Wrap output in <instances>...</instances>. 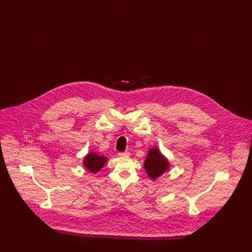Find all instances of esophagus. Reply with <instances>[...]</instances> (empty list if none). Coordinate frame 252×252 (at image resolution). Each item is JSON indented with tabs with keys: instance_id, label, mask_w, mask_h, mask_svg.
Segmentation results:
<instances>
[{
	"instance_id": "34e87169",
	"label": "esophagus",
	"mask_w": 252,
	"mask_h": 252,
	"mask_svg": "<svg viewBox=\"0 0 252 252\" xmlns=\"http://www.w3.org/2000/svg\"><path fill=\"white\" fill-rule=\"evenodd\" d=\"M118 155L120 157H127L129 156V152L128 151H125V152H119Z\"/></svg>"
}]
</instances>
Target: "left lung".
Returning a JSON list of instances; mask_svg holds the SVG:
<instances>
[{"label":"left lung","instance_id":"8db88e82","mask_svg":"<svg viewBox=\"0 0 252 252\" xmlns=\"http://www.w3.org/2000/svg\"><path fill=\"white\" fill-rule=\"evenodd\" d=\"M144 165L148 177L152 180H157L169 169L167 158L156 147L149 149Z\"/></svg>","mask_w":252,"mask_h":252}]
</instances>
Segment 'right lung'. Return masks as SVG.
Returning a JSON list of instances; mask_svg holds the SVG:
<instances>
[{
  "instance_id": "1",
  "label": "right lung",
  "mask_w": 252,
  "mask_h": 252,
  "mask_svg": "<svg viewBox=\"0 0 252 252\" xmlns=\"http://www.w3.org/2000/svg\"><path fill=\"white\" fill-rule=\"evenodd\" d=\"M108 158L105 156H101L96 154L95 152L89 153L85 157L83 160V165L87 168L91 173L96 174L98 171H100L105 163L107 162Z\"/></svg>"
}]
</instances>
